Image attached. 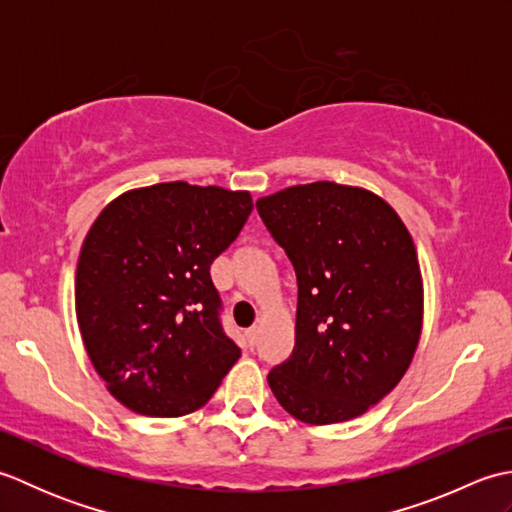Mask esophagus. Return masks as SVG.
<instances>
[{
  "label": "esophagus",
  "instance_id": "esophagus-1",
  "mask_svg": "<svg viewBox=\"0 0 512 512\" xmlns=\"http://www.w3.org/2000/svg\"><path fill=\"white\" fill-rule=\"evenodd\" d=\"M246 339H248L250 347H255V345H257V339H259V330H257V328L246 330Z\"/></svg>",
  "mask_w": 512,
  "mask_h": 512
}]
</instances>
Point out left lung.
Masks as SVG:
<instances>
[{
    "instance_id": "obj_1",
    "label": "left lung",
    "mask_w": 512,
    "mask_h": 512,
    "mask_svg": "<svg viewBox=\"0 0 512 512\" xmlns=\"http://www.w3.org/2000/svg\"><path fill=\"white\" fill-rule=\"evenodd\" d=\"M257 211L295 266V350L268 374L279 405L308 424L361 416L394 389L422 332L413 239L376 193L336 182L281 189Z\"/></svg>"
}]
</instances>
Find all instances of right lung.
<instances>
[{"instance_id": "right-lung-1", "label": "right lung", "mask_w": 512, "mask_h": 512, "mask_svg": "<svg viewBox=\"0 0 512 512\" xmlns=\"http://www.w3.org/2000/svg\"><path fill=\"white\" fill-rule=\"evenodd\" d=\"M250 211L248 191L178 180L118 195L94 220L76 264V321L127 409L187 416L242 356L222 330L211 264Z\"/></svg>"}]
</instances>
